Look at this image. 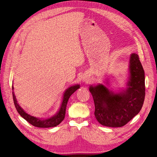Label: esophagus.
I'll return each instance as SVG.
<instances>
[{
	"mask_svg": "<svg viewBox=\"0 0 157 157\" xmlns=\"http://www.w3.org/2000/svg\"><path fill=\"white\" fill-rule=\"evenodd\" d=\"M83 81H87V79H86V78H83Z\"/></svg>",
	"mask_w": 157,
	"mask_h": 157,
	"instance_id": "1",
	"label": "esophagus"
}]
</instances>
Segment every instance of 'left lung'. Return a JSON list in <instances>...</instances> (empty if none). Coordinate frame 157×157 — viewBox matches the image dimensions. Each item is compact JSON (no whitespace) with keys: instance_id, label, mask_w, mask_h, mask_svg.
Listing matches in <instances>:
<instances>
[{"instance_id":"1","label":"left lung","mask_w":157,"mask_h":157,"mask_svg":"<svg viewBox=\"0 0 157 157\" xmlns=\"http://www.w3.org/2000/svg\"><path fill=\"white\" fill-rule=\"evenodd\" d=\"M129 63L127 87L123 91L114 93L102 84L89 88L94 98L95 117L104 126H124L142 108L145 97L144 71L137 54H131Z\"/></svg>"}]
</instances>
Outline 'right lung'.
<instances>
[{
	"label": "right lung",
	"mask_w": 157,
	"mask_h": 157,
	"mask_svg": "<svg viewBox=\"0 0 157 157\" xmlns=\"http://www.w3.org/2000/svg\"><path fill=\"white\" fill-rule=\"evenodd\" d=\"M80 86L79 85H73L68 88L66 91L65 92L63 98L62 104L60 108L59 111L57 112L56 114H55L53 117L47 118V119H40L37 118L36 117L30 116V115L26 113L24 110L19 105V104L16 101V97L14 95V92H13V101L15 105V108L18 112V113L20 114V116L23 117L25 120H27L29 123L33 126L39 127V128H49V127H54L59 125L60 123L63 121V120L65 118V111H66V107H67V104L68 102V100L71 95L76 90L79 88ZM14 87L12 86V90H13Z\"/></svg>",
	"instance_id": "obj_1"
}]
</instances>
